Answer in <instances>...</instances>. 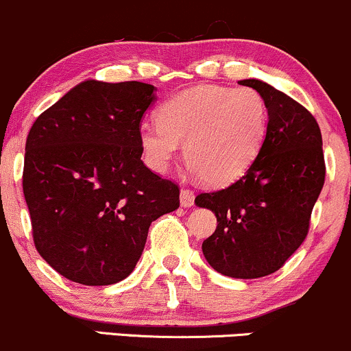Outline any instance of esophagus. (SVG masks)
Returning <instances> with one entry per match:
<instances>
[{
    "label": "esophagus",
    "mask_w": 351,
    "mask_h": 351,
    "mask_svg": "<svg viewBox=\"0 0 351 351\" xmlns=\"http://www.w3.org/2000/svg\"><path fill=\"white\" fill-rule=\"evenodd\" d=\"M194 199H195V195L191 189H182V191H180V206L182 207L194 206Z\"/></svg>",
    "instance_id": "esophagus-1"
}]
</instances>
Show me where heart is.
<instances>
[{
    "mask_svg": "<svg viewBox=\"0 0 351 351\" xmlns=\"http://www.w3.org/2000/svg\"><path fill=\"white\" fill-rule=\"evenodd\" d=\"M269 109L258 90L200 86L157 109V121L139 125L145 162L167 171L184 144V156L210 186L234 182L254 164L267 136Z\"/></svg>",
    "mask_w": 351,
    "mask_h": 351,
    "instance_id": "1",
    "label": "heart"
}]
</instances>
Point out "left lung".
<instances>
[{
	"mask_svg": "<svg viewBox=\"0 0 351 351\" xmlns=\"http://www.w3.org/2000/svg\"><path fill=\"white\" fill-rule=\"evenodd\" d=\"M239 84L267 102L261 154L237 182L199 194L195 206L217 217V228L202 243L208 265L227 277L258 278L280 269L305 240L325 182V159L320 128L302 104L263 81Z\"/></svg>",
	"mask_w": 351,
	"mask_h": 351,
	"instance_id": "1",
	"label": "left lung"
}]
</instances>
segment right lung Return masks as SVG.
I'll use <instances>...</instances> for the list:
<instances>
[{
  "label": "right lung",
  "mask_w": 351,
  "mask_h": 351,
  "mask_svg": "<svg viewBox=\"0 0 351 351\" xmlns=\"http://www.w3.org/2000/svg\"><path fill=\"white\" fill-rule=\"evenodd\" d=\"M154 90L139 81L88 80L27 134L23 192L34 245L68 280H124L151 223L179 207V187L141 160L139 125Z\"/></svg>",
  "instance_id": "obj_1"
}]
</instances>
